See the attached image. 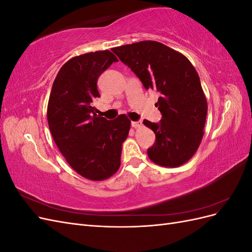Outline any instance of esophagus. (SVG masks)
I'll return each mask as SVG.
<instances>
[{
  "label": "esophagus",
  "mask_w": 252,
  "mask_h": 252,
  "mask_svg": "<svg viewBox=\"0 0 252 252\" xmlns=\"http://www.w3.org/2000/svg\"><path fill=\"white\" fill-rule=\"evenodd\" d=\"M131 126H132L133 128H142V127H143V123H142V121L131 122Z\"/></svg>",
  "instance_id": "1"
}]
</instances>
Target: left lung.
I'll return each mask as SVG.
<instances>
[{
    "label": "left lung",
    "mask_w": 252,
    "mask_h": 252,
    "mask_svg": "<svg viewBox=\"0 0 252 252\" xmlns=\"http://www.w3.org/2000/svg\"><path fill=\"white\" fill-rule=\"evenodd\" d=\"M112 51L138 75L146 89L157 90L158 124L144 120L156 133L147 150L149 158L163 167H179L196 152L204 135L207 101L199 74L181 52L156 41L114 47Z\"/></svg>",
    "instance_id": "8db88e82"
}]
</instances>
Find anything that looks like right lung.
<instances>
[{"label":"right lung","mask_w":252,"mask_h":252,"mask_svg":"<svg viewBox=\"0 0 252 252\" xmlns=\"http://www.w3.org/2000/svg\"><path fill=\"white\" fill-rule=\"evenodd\" d=\"M117 57L109 50L73 57L61 67L47 106L52 138L74 171L90 181H104L121 165L122 145L131 122L126 114L113 121L96 116L97 79Z\"/></svg>","instance_id":"1"}]
</instances>
